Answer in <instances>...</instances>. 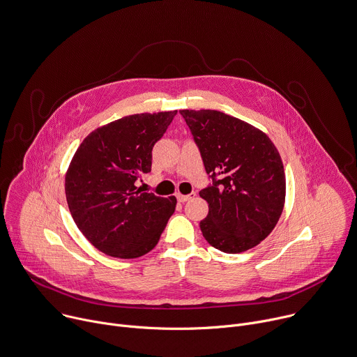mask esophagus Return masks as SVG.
<instances>
[{"instance_id": "1", "label": "esophagus", "mask_w": 357, "mask_h": 357, "mask_svg": "<svg viewBox=\"0 0 357 357\" xmlns=\"http://www.w3.org/2000/svg\"><path fill=\"white\" fill-rule=\"evenodd\" d=\"M194 197H195V192H191V194H177V199L180 202H185V201H188V199H191Z\"/></svg>"}]
</instances>
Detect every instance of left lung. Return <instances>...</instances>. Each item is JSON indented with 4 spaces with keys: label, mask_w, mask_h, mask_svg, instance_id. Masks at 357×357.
<instances>
[{
    "label": "left lung",
    "mask_w": 357,
    "mask_h": 357,
    "mask_svg": "<svg viewBox=\"0 0 357 357\" xmlns=\"http://www.w3.org/2000/svg\"><path fill=\"white\" fill-rule=\"evenodd\" d=\"M212 185L199 191L208 215L205 241L242 253L266 239L286 201V174L277 148L253 125L215 109H181Z\"/></svg>",
    "instance_id": "left-lung-1"
}]
</instances>
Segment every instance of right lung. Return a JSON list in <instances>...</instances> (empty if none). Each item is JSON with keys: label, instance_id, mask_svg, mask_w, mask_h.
Masks as SVG:
<instances>
[{"label": "right lung", "instance_id": "right-lung-1", "mask_svg": "<svg viewBox=\"0 0 357 357\" xmlns=\"http://www.w3.org/2000/svg\"><path fill=\"white\" fill-rule=\"evenodd\" d=\"M177 111L135 114L93 130L66 173V199L77 228L100 252L135 259L159 242L177 199L135 185L152 169V149Z\"/></svg>", "mask_w": 357, "mask_h": 357}]
</instances>
